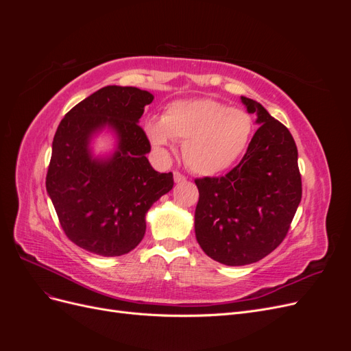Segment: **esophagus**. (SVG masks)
I'll return each instance as SVG.
<instances>
[{
	"instance_id": "1",
	"label": "esophagus",
	"mask_w": 351,
	"mask_h": 351,
	"mask_svg": "<svg viewBox=\"0 0 351 351\" xmlns=\"http://www.w3.org/2000/svg\"><path fill=\"white\" fill-rule=\"evenodd\" d=\"M174 182L176 183H183V182H186V177L182 173L174 171Z\"/></svg>"
}]
</instances>
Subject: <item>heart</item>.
I'll list each match as a JSON object with an SVG mask.
<instances>
[{"label": "heart", "mask_w": 351, "mask_h": 351, "mask_svg": "<svg viewBox=\"0 0 351 351\" xmlns=\"http://www.w3.org/2000/svg\"><path fill=\"white\" fill-rule=\"evenodd\" d=\"M145 133L159 151L173 139L184 141L183 158L197 174L212 176L230 168L244 154L253 133V119L246 111L215 99L176 101L162 119H149Z\"/></svg>", "instance_id": "1"}]
</instances>
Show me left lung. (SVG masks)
Listing matches in <instances>:
<instances>
[{"label": "left lung", "instance_id": "left-lung-1", "mask_svg": "<svg viewBox=\"0 0 351 351\" xmlns=\"http://www.w3.org/2000/svg\"><path fill=\"white\" fill-rule=\"evenodd\" d=\"M241 102L261 124L246 154L226 176L195 180L196 240L210 259L228 267L258 262L277 249L302 200L291 133L259 102Z\"/></svg>", "mask_w": 351, "mask_h": 351}]
</instances>
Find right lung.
Listing matches in <instances>:
<instances>
[{
  "label": "right lung",
  "instance_id": "right-lung-1",
  "mask_svg": "<svg viewBox=\"0 0 351 351\" xmlns=\"http://www.w3.org/2000/svg\"><path fill=\"white\" fill-rule=\"evenodd\" d=\"M154 95L133 86H105L73 107L52 142L47 192L66 236L99 256H121L145 236V215L174 186L146 158L151 143L137 124ZM108 125L117 149L93 158L90 137Z\"/></svg>",
  "mask_w": 351,
  "mask_h": 351
}]
</instances>
